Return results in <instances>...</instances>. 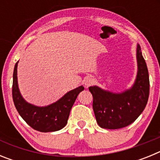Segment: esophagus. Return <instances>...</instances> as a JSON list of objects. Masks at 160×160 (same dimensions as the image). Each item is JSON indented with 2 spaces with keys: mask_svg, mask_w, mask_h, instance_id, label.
<instances>
[{
  "mask_svg": "<svg viewBox=\"0 0 160 160\" xmlns=\"http://www.w3.org/2000/svg\"><path fill=\"white\" fill-rule=\"evenodd\" d=\"M94 82V80L93 78L91 77H89V78H86V80H85V86L87 87H90V86H91V85L93 84V83Z\"/></svg>",
  "mask_w": 160,
  "mask_h": 160,
  "instance_id": "34e87169",
  "label": "esophagus"
}]
</instances>
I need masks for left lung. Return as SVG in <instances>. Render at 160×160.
I'll return each instance as SVG.
<instances>
[{"mask_svg": "<svg viewBox=\"0 0 160 160\" xmlns=\"http://www.w3.org/2000/svg\"><path fill=\"white\" fill-rule=\"evenodd\" d=\"M138 73L133 87L116 94L90 87L93 95V110L96 121L102 128L120 129L136 120L146 107L149 97L150 82L148 70L139 45H137Z\"/></svg>", "mask_w": 160, "mask_h": 160, "instance_id": "8db88e82", "label": "left lung"}]
</instances>
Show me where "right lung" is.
I'll list each match as a JSON object with an SVG mask.
<instances>
[{
    "instance_id": "obj_1",
    "label": "right lung",
    "mask_w": 160,
    "mask_h": 160,
    "mask_svg": "<svg viewBox=\"0 0 160 160\" xmlns=\"http://www.w3.org/2000/svg\"><path fill=\"white\" fill-rule=\"evenodd\" d=\"M18 62L15 64L12 81V100L17 111L31 128L41 132L62 129L67 123L70 110L78 95L84 90L82 86L66 93L58 101L47 107H37L22 98L18 84Z\"/></svg>"
}]
</instances>
